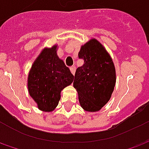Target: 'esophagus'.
<instances>
[{
	"instance_id": "34e87169",
	"label": "esophagus",
	"mask_w": 149,
	"mask_h": 149,
	"mask_svg": "<svg viewBox=\"0 0 149 149\" xmlns=\"http://www.w3.org/2000/svg\"><path fill=\"white\" fill-rule=\"evenodd\" d=\"M70 71H71L72 74L74 75L75 74V72H76V68L74 66H72V67L70 68Z\"/></svg>"
}]
</instances>
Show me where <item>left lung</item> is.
<instances>
[{"label": "left lung", "instance_id": "8db88e82", "mask_svg": "<svg viewBox=\"0 0 149 149\" xmlns=\"http://www.w3.org/2000/svg\"><path fill=\"white\" fill-rule=\"evenodd\" d=\"M78 57L84 64L75 73L73 87L77 89L81 107L85 111H100L111 99L116 82L112 58L96 38L81 47Z\"/></svg>", "mask_w": 149, "mask_h": 149}]
</instances>
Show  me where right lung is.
<instances>
[{
    "instance_id": "1",
    "label": "right lung",
    "mask_w": 149,
    "mask_h": 149,
    "mask_svg": "<svg viewBox=\"0 0 149 149\" xmlns=\"http://www.w3.org/2000/svg\"><path fill=\"white\" fill-rule=\"evenodd\" d=\"M58 46L45 47L35 59L27 77L28 92L37 107L53 111L59 104L60 93L73 81L74 76L57 56Z\"/></svg>"
}]
</instances>
